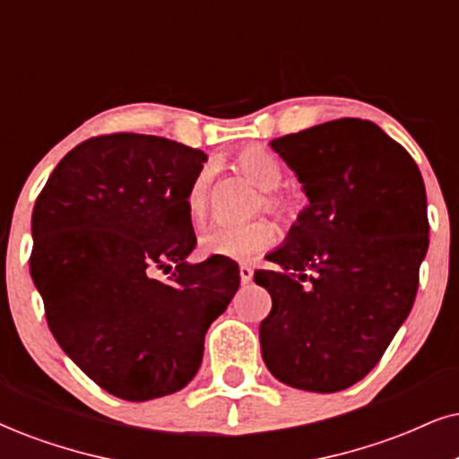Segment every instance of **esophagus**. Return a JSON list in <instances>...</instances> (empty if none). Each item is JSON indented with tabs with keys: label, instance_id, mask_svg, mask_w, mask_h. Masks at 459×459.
Segmentation results:
<instances>
[{
	"label": "esophagus",
	"instance_id": "obj_1",
	"mask_svg": "<svg viewBox=\"0 0 459 459\" xmlns=\"http://www.w3.org/2000/svg\"><path fill=\"white\" fill-rule=\"evenodd\" d=\"M251 281H253V268H251V265L242 264L240 265V282H242V285H248Z\"/></svg>",
	"mask_w": 459,
	"mask_h": 459
}]
</instances>
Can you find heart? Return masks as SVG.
Returning a JSON list of instances; mask_svg holds the SVG:
<instances>
[{
	"label": "heart",
	"mask_w": 459,
	"mask_h": 459,
	"mask_svg": "<svg viewBox=\"0 0 459 459\" xmlns=\"http://www.w3.org/2000/svg\"><path fill=\"white\" fill-rule=\"evenodd\" d=\"M231 168L262 189L257 211L273 214L282 223H290L298 214V202L290 194L276 189L282 183V163L273 151L262 144H247L231 157ZM208 194H211V174L200 169L191 180L185 195L186 217L194 225H200L208 212ZM274 242V228L268 221L259 219L247 225H217L200 238L204 255L223 259H248Z\"/></svg>",
	"instance_id": "1"
}]
</instances>
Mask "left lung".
<instances>
[{
  "label": "left lung",
  "mask_w": 459,
  "mask_h": 459,
  "mask_svg": "<svg viewBox=\"0 0 459 459\" xmlns=\"http://www.w3.org/2000/svg\"><path fill=\"white\" fill-rule=\"evenodd\" d=\"M270 146L310 206L273 270H255L273 308L259 325L265 366L285 385L333 394L378 364L409 316L428 253L426 185L403 144L372 121L336 118Z\"/></svg>",
  "instance_id": "1"
}]
</instances>
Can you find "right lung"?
<instances>
[{
	"instance_id": "right-lung-1",
	"label": "right lung",
	"mask_w": 459,
	"mask_h": 459,
	"mask_svg": "<svg viewBox=\"0 0 459 459\" xmlns=\"http://www.w3.org/2000/svg\"><path fill=\"white\" fill-rule=\"evenodd\" d=\"M204 161L160 135H95L56 163L33 206L30 273L50 332L129 403L195 377L206 330L240 287L231 259L185 262L197 242L185 195Z\"/></svg>"
}]
</instances>
